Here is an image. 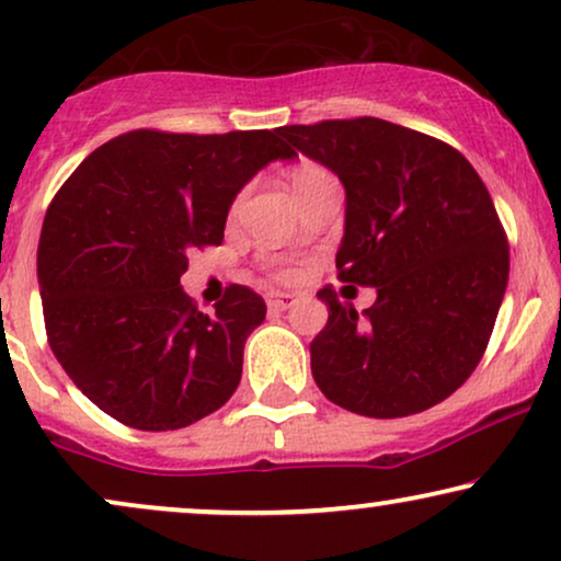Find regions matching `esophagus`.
<instances>
[{"label":"esophagus","mask_w":561,"mask_h":561,"mask_svg":"<svg viewBox=\"0 0 561 561\" xmlns=\"http://www.w3.org/2000/svg\"><path fill=\"white\" fill-rule=\"evenodd\" d=\"M266 305L272 310H287V308H293V305H295V295L272 293V295H266Z\"/></svg>","instance_id":"1"}]
</instances>
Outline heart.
Returning a JSON list of instances; mask_svg holds the SVG:
<instances>
[{
  "label": "heart",
  "mask_w": 561,
  "mask_h": 561,
  "mask_svg": "<svg viewBox=\"0 0 561 561\" xmlns=\"http://www.w3.org/2000/svg\"><path fill=\"white\" fill-rule=\"evenodd\" d=\"M329 179H331L329 170H323V168H318V165H300V168H295V170H293V179H289V181H293L295 194H297V196H302L305 191L313 188L316 183L329 181ZM240 202H243V196L238 198L236 207H232V211H238ZM282 276H293V272H282Z\"/></svg>",
  "instance_id": "heart-1"
}]
</instances>
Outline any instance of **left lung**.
Masks as SVG:
<instances>
[{"mask_svg":"<svg viewBox=\"0 0 561 561\" xmlns=\"http://www.w3.org/2000/svg\"><path fill=\"white\" fill-rule=\"evenodd\" d=\"M279 134L339 175V279L378 293L363 316L331 287L318 293L329 308L310 342L318 388L375 420L445 401L479 365L507 287V238L484 181L450 145L382 118Z\"/></svg>","mask_w":561,"mask_h":561,"instance_id":"8db88e82","label":"left lung"}]
</instances>
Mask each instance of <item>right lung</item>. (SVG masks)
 Masks as SVG:
<instances>
[{"instance_id":"add662e5","label":"right lung","mask_w":561,"mask_h":561,"mask_svg":"<svg viewBox=\"0 0 561 561\" xmlns=\"http://www.w3.org/2000/svg\"><path fill=\"white\" fill-rule=\"evenodd\" d=\"M279 131L122 134L54 196L38 240L48 344L113 420L181 430L236 393L266 302L232 285L207 316L181 276L194 248L222 243L240 188L268 162L295 158Z\"/></svg>"}]
</instances>
